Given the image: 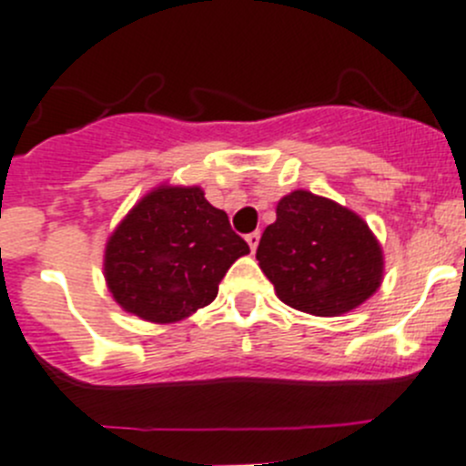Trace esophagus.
I'll use <instances>...</instances> for the list:
<instances>
[{
    "label": "esophagus",
    "instance_id": "1",
    "mask_svg": "<svg viewBox=\"0 0 466 466\" xmlns=\"http://www.w3.org/2000/svg\"><path fill=\"white\" fill-rule=\"evenodd\" d=\"M259 238H261V234L259 232H250L246 237V241H248V246H250V250L255 252L257 250V246H259Z\"/></svg>",
    "mask_w": 466,
    "mask_h": 466
}]
</instances>
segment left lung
<instances>
[{
    "instance_id": "8db88e82",
    "label": "left lung",
    "mask_w": 466,
    "mask_h": 466,
    "mask_svg": "<svg viewBox=\"0 0 466 466\" xmlns=\"http://www.w3.org/2000/svg\"><path fill=\"white\" fill-rule=\"evenodd\" d=\"M257 259L284 305L314 316H341L378 291L382 248L355 211L309 191L278 202Z\"/></svg>"
}]
</instances>
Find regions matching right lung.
<instances>
[{"label": "right lung", "mask_w": 466, "mask_h": 466, "mask_svg": "<svg viewBox=\"0 0 466 466\" xmlns=\"http://www.w3.org/2000/svg\"><path fill=\"white\" fill-rule=\"evenodd\" d=\"M248 243L200 187L161 184L113 229L104 278L113 300L150 323H177L218 296Z\"/></svg>", "instance_id": "add662e5"}]
</instances>
